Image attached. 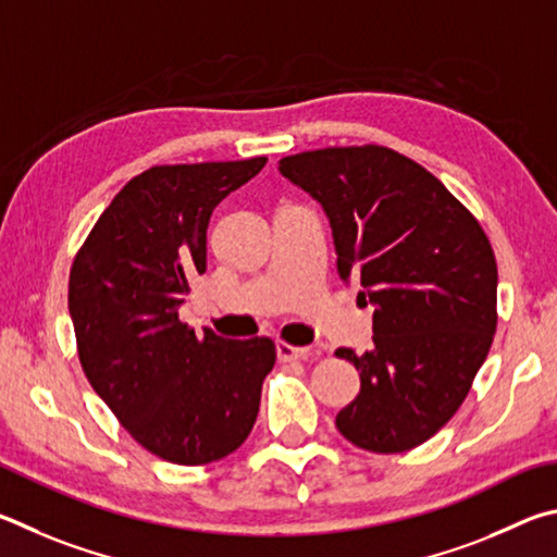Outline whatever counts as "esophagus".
Segmentation results:
<instances>
[{"instance_id":"obj_1","label":"esophagus","mask_w":557,"mask_h":557,"mask_svg":"<svg viewBox=\"0 0 557 557\" xmlns=\"http://www.w3.org/2000/svg\"><path fill=\"white\" fill-rule=\"evenodd\" d=\"M276 355L281 362H296V359H308L310 349L308 347H294L288 343H276Z\"/></svg>"}]
</instances>
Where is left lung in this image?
Wrapping results in <instances>:
<instances>
[{
    "mask_svg": "<svg viewBox=\"0 0 557 557\" xmlns=\"http://www.w3.org/2000/svg\"><path fill=\"white\" fill-rule=\"evenodd\" d=\"M278 171L323 205L343 278L374 304V347L337 349L362 386L335 423L369 453H406L457 413L496 333V257L480 220L388 146L286 156Z\"/></svg>",
    "mask_w": 557,
    "mask_h": 557,
    "instance_id": "left-lung-1",
    "label": "left lung"
}]
</instances>
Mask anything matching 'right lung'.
<instances>
[{
  "label": "right lung",
  "instance_id": "right-lung-1",
  "mask_svg": "<svg viewBox=\"0 0 557 557\" xmlns=\"http://www.w3.org/2000/svg\"><path fill=\"white\" fill-rule=\"evenodd\" d=\"M263 163L151 165L114 195L73 259L67 308L87 382L165 462L195 467L237 450L276 362L269 337H198L178 320L188 278L205 273L212 210Z\"/></svg>",
  "mask_w": 557,
  "mask_h": 557
}]
</instances>
